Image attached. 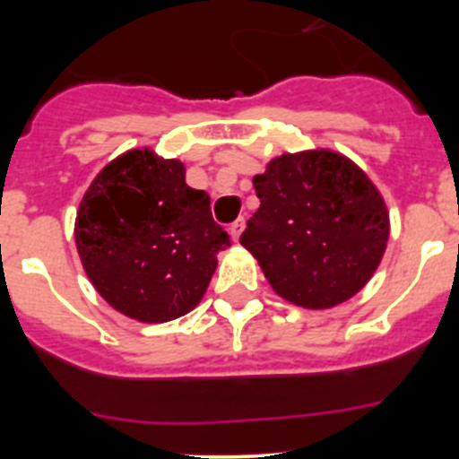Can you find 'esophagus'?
Returning a JSON list of instances; mask_svg holds the SVG:
<instances>
[{
  "instance_id": "1",
  "label": "esophagus",
  "mask_w": 459,
  "mask_h": 459,
  "mask_svg": "<svg viewBox=\"0 0 459 459\" xmlns=\"http://www.w3.org/2000/svg\"><path fill=\"white\" fill-rule=\"evenodd\" d=\"M244 224H247V221H244V217H239V220H235L233 224H230V238L235 239V242H238L239 239V235H242V230H244Z\"/></svg>"
}]
</instances>
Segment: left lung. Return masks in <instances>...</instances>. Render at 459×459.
<instances>
[{"label":"left lung","instance_id":"1","mask_svg":"<svg viewBox=\"0 0 459 459\" xmlns=\"http://www.w3.org/2000/svg\"><path fill=\"white\" fill-rule=\"evenodd\" d=\"M253 186L259 208L239 244L281 299L324 311L367 286L391 221L382 193L353 160L328 148L284 152Z\"/></svg>","mask_w":459,"mask_h":459}]
</instances>
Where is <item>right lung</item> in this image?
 I'll use <instances>...</instances> for the list:
<instances>
[{
  "mask_svg": "<svg viewBox=\"0 0 459 459\" xmlns=\"http://www.w3.org/2000/svg\"><path fill=\"white\" fill-rule=\"evenodd\" d=\"M75 244L88 280L115 311L157 324L200 304L230 238L212 221L211 197L186 184L182 161L133 148L88 186Z\"/></svg>",
  "mask_w": 459,
  "mask_h": 459,
  "instance_id": "add662e5",
  "label": "right lung"
}]
</instances>
